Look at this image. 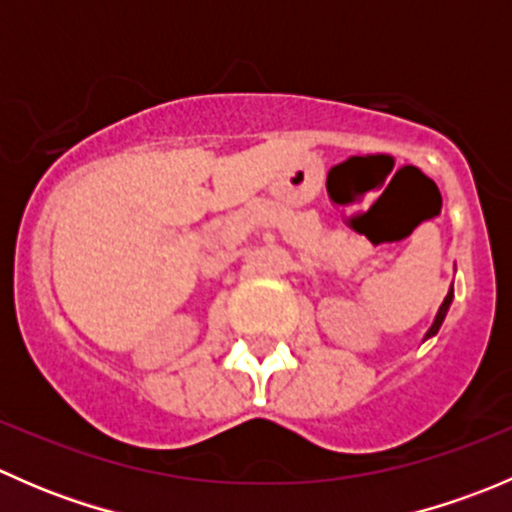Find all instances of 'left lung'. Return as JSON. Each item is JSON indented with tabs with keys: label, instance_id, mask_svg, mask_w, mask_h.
Returning a JSON list of instances; mask_svg holds the SVG:
<instances>
[{
	"label": "left lung",
	"instance_id": "obj_1",
	"mask_svg": "<svg viewBox=\"0 0 512 512\" xmlns=\"http://www.w3.org/2000/svg\"><path fill=\"white\" fill-rule=\"evenodd\" d=\"M451 302H453V285H451V289H448V294H446V299L441 302V307H438L433 324L428 327V332L423 334V342H426V339H431V337H436L438 329H441V324H443V319H446V312H448V307H451Z\"/></svg>",
	"mask_w": 512,
	"mask_h": 512
}]
</instances>
